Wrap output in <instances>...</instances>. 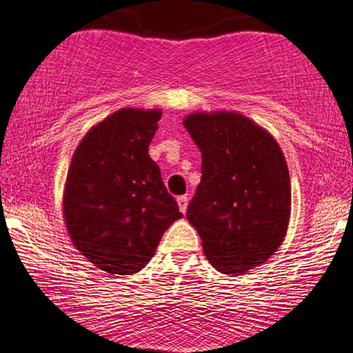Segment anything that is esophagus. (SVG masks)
I'll return each instance as SVG.
<instances>
[{
  "instance_id": "1",
  "label": "esophagus",
  "mask_w": 353,
  "mask_h": 353,
  "mask_svg": "<svg viewBox=\"0 0 353 353\" xmlns=\"http://www.w3.org/2000/svg\"><path fill=\"white\" fill-rule=\"evenodd\" d=\"M177 205H179L181 213H185V211H187V205H189V196H187V195L177 196Z\"/></svg>"
}]
</instances>
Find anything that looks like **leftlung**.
Masks as SVG:
<instances>
[{"instance_id": "8db88e82", "label": "left lung", "mask_w": 353, "mask_h": 353, "mask_svg": "<svg viewBox=\"0 0 353 353\" xmlns=\"http://www.w3.org/2000/svg\"><path fill=\"white\" fill-rule=\"evenodd\" d=\"M185 129L201 152V181L187 219L208 261L242 276L284 242L290 177L274 137L241 112H192Z\"/></svg>"}]
</instances>
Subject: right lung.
<instances>
[{
    "label": "right lung",
    "instance_id": "add662e5",
    "mask_svg": "<svg viewBox=\"0 0 353 353\" xmlns=\"http://www.w3.org/2000/svg\"><path fill=\"white\" fill-rule=\"evenodd\" d=\"M161 110L124 108L88 130L65 177L63 213L79 252L111 274L148 265L163 234L182 218L148 145Z\"/></svg>",
    "mask_w": 353,
    "mask_h": 353
}]
</instances>
